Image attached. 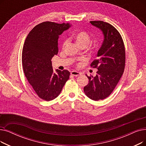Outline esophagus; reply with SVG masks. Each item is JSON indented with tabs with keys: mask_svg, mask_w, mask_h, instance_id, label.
<instances>
[{
	"mask_svg": "<svg viewBox=\"0 0 146 146\" xmlns=\"http://www.w3.org/2000/svg\"><path fill=\"white\" fill-rule=\"evenodd\" d=\"M71 74L74 76H80L81 74V73L77 71H72L71 72Z\"/></svg>",
	"mask_w": 146,
	"mask_h": 146,
	"instance_id": "obj_1",
	"label": "esophagus"
}]
</instances>
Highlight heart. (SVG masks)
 Here are the masks:
<instances>
[{
  "label": "heart",
  "instance_id": "b5f03b06",
  "mask_svg": "<svg viewBox=\"0 0 146 146\" xmlns=\"http://www.w3.org/2000/svg\"><path fill=\"white\" fill-rule=\"evenodd\" d=\"M73 39L79 46H86L91 42V37L85 31H79V32L74 33L73 35ZM67 42V40H65L63 42V47L66 45Z\"/></svg>",
  "mask_w": 146,
  "mask_h": 146
}]
</instances>
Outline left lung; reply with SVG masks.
<instances>
[{"mask_svg":"<svg viewBox=\"0 0 146 146\" xmlns=\"http://www.w3.org/2000/svg\"><path fill=\"white\" fill-rule=\"evenodd\" d=\"M90 23L102 32L104 39L99 49L98 59L91 66L97 68V74L86 76L89 83L84 88L86 96L94 101L103 100L109 96L123 74L125 64V50L122 38L112 25L102 21Z\"/></svg>","mask_w":146,"mask_h":146,"instance_id":"obj_1","label":"left lung"}]
</instances>
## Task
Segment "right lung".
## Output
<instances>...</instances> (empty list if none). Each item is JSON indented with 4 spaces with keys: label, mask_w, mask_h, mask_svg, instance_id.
Masks as SVG:
<instances>
[{
    "label": "right lung",
    "mask_w": 146,
    "mask_h": 146,
    "mask_svg": "<svg viewBox=\"0 0 146 146\" xmlns=\"http://www.w3.org/2000/svg\"><path fill=\"white\" fill-rule=\"evenodd\" d=\"M71 26L69 23L43 22L31 30L25 40L23 70L37 96L44 100L57 97L69 79L68 70H53L51 59L58 54L59 36Z\"/></svg>",
    "instance_id": "1"
}]
</instances>
